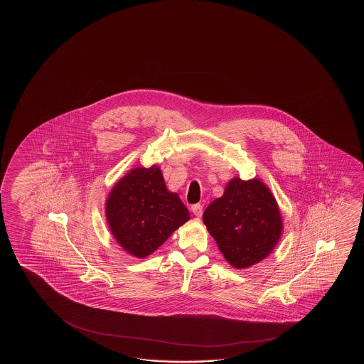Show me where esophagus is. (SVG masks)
<instances>
[{"instance_id": "34e87169", "label": "esophagus", "mask_w": 364, "mask_h": 364, "mask_svg": "<svg viewBox=\"0 0 364 364\" xmlns=\"http://www.w3.org/2000/svg\"><path fill=\"white\" fill-rule=\"evenodd\" d=\"M191 210H193L195 216L201 217V215H203V205L201 204H193V207H191Z\"/></svg>"}]
</instances>
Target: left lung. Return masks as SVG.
<instances>
[{
    "mask_svg": "<svg viewBox=\"0 0 364 364\" xmlns=\"http://www.w3.org/2000/svg\"><path fill=\"white\" fill-rule=\"evenodd\" d=\"M203 221L226 262L238 269L269 255L282 232L277 201L260 179H230L224 195L204 210Z\"/></svg>",
    "mask_w": 364,
    "mask_h": 364,
    "instance_id": "obj_1",
    "label": "left lung"
}]
</instances>
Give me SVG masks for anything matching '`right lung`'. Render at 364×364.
<instances>
[{"instance_id":"right-lung-1","label":"right lung","mask_w":364,"mask_h":364,"mask_svg":"<svg viewBox=\"0 0 364 364\" xmlns=\"http://www.w3.org/2000/svg\"><path fill=\"white\" fill-rule=\"evenodd\" d=\"M105 215L119 246L141 259L190 220L188 209L166 188L157 165L135 168L119 179L109 193Z\"/></svg>"}]
</instances>
